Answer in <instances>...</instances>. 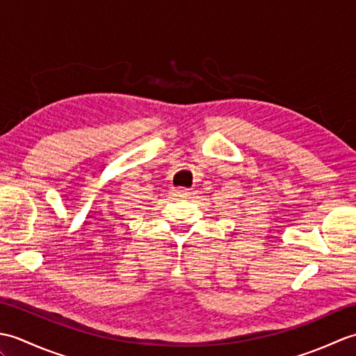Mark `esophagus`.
I'll use <instances>...</instances> for the list:
<instances>
[{"mask_svg":"<svg viewBox=\"0 0 356 356\" xmlns=\"http://www.w3.org/2000/svg\"><path fill=\"white\" fill-rule=\"evenodd\" d=\"M174 197L176 199H186V197H190L191 195V193H190V190H186V188H177V190H174Z\"/></svg>","mask_w":356,"mask_h":356,"instance_id":"34e87169","label":"esophagus"}]
</instances>
